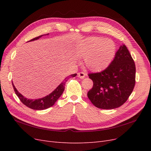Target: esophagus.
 Wrapping results in <instances>:
<instances>
[{"label": "esophagus", "mask_w": 151, "mask_h": 151, "mask_svg": "<svg viewBox=\"0 0 151 151\" xmlns=\"http://www.w3.org/2000/svg\"><path fill=\"white\" fill-rule=\"evenodd\" d=\"M77 76H78V77L80 79H84L85 76H86V74L84 72H79L78 74H77Z\"/></svg>", "instance_id": "obj_1"}]
</instances>
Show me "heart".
Wrapping results in <instances>:
<instances>
[{
	"label": "heart",
	"mask_w": 151,
	"mask_h": 151,
	"mask_svg": "<svg viewBox=\"0 0 151 151\" xmlns=\"http://www.w3.org/2000/svg\"><path fill=\"white\" fill-rule=\"evenodd\" d=\"M116 52L112 40L100 37H90L80 42L77 47V55L84 58L86 66L93 71L101 70L111 62Z\"/></svg>",
	"instance_id": "b5f03b06"
}]
</instances>
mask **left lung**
<instances>
[{"instance_id": "left-lung-1", "label": "left lung", "mask_w": 151, "mask_h": 151, "mask_svg": "<svg viewBox=\"0 0 151 151\" xmlns=\"http://www.w3.org/2000/svg\"><path fill=\"white\" fill-rule=\"evenodd\" d=\"M135 65L125 45L120 46L114 60L100 72L88 74L93 81L88 96L96 107L111 109L124 104L134 90Z\"/></svg>"}]
</instances>
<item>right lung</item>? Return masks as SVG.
I'll use <instances>...</instances> for the list:
<instances>
[{
  "label": "right lung",
  "instance_id": "obj_1",
  "mask_svg": "<svg viewBox=\"0 0 151 151\" xmlns=\"http://www.w3.org/2000/svg\"><path fill=\"white\" fill-rule=\"evenodd\" d=\"M42 36L43 35L39 36L38 37H36L33 39L29 40V42L38 40L40 38L42 37ZM76 76H77V74H72L69 76L74 77ZM67 79H68V77H66V78L63 80L62 83L59 85L52 93H50L49 95L47 96H45L44 98L37 99H28L27 98H24L23 96L18 92L17 90L15 88V86H14L13 83L12 84L14 90L15 91V93L17 96V97L19 98V99L21 100V101L24 105H26V106H28L31 109H36V110H43V109H45L52 106L55 104V103L57 101V99L61 96L63 91H64L65 85Z\"/></svg>",
  "mask_w": 151,
  "mask_h": 151
}]
</instances>
